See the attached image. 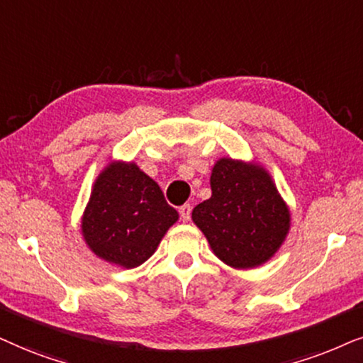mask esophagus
Segmentation results:
<instances>
[{
    "mask_svg": "<svg viewBox=\"0 0 363 363\" xmlns=\"http://www.w3.org/2000/svg\"><path fill=\"white\" fill-rule=\"evenodd\" d=\"M191 212H192V206L191 204H184V206L179 207V214H181L182 222H189Z\"/></svg>",
    "mask_w": 363,
    "mask_h": 363,
    "instance_id": "esophagus-1",
    "label": "esophagus"
}]
</instances>
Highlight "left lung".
Listing matches in <instances>:
<instances>
[{"label": "left lung", "mask_w": 363, "mask_h": 363, "mask_svg": "<svg viewBox=\"0 0 363 363\" xmlns=\"http://www.w3.org/2000/svg\"><path fill=\"white\" fill-rule=\"evenodd\" d=\"M212 196L192 211L217 257L234 269L267 262L286 240L291 211L257 162L222 157L211 174Z\"/></svg>", "instance_id": "8db88e82"}]
</instances>
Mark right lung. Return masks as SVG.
I'll return each mask as SVG.
<instances>
[{
    "label": "right lung",
    "mask_w": 363,
    "mask_h": 363,
    "mask_svg": "<svg viewBox=\"0 0 363 363\" xmlns=\"http://www.w3.org/2000/svg\"><path fill=\"white\" fill-rule=\"evenodd\" d=\"M177 211L134 162L113 161L96 179L81 232L99 259L134 269L156 252Z\"/></svg>",
    "instance_id": "add662e5"
}]
</instances>
